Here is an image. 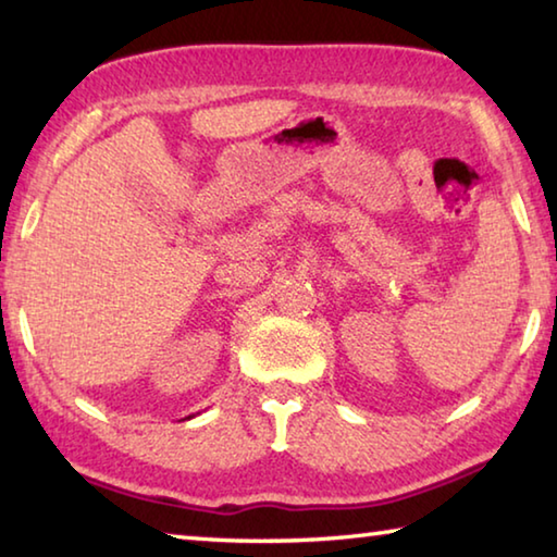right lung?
<instances>
[{"instance_id": "obj_1", "label": "right lung", "mask_w": 557, "mask_h": 557, "mask_svg": "<svg viewBox=\"0 0 557 557\" xmlns=\"http://www.w3.org/2000/svg\"><path fill=\"white\" fill-rule=\"evenodd\" d=\"M188 418H191V414H188Z\"/></svg>"}]
</instances>
